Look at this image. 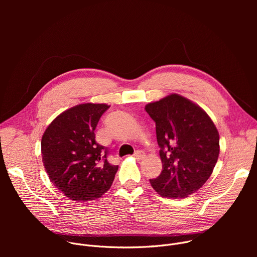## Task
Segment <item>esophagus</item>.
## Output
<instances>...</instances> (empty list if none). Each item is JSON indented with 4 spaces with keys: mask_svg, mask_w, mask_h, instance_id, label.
Listing matches in <instances>:
<instances>
[{
    "mask_svg": "<svg viewBox=\"0 0 257 257\" xmlns=\"http://www.w3.org/2000/svg\"><path fill=\"white\" fill-rule=\"evenodd\" d=\"M134 158H135V159H138V160H142V159L145 158V154H144V152H142V151H137V152H135V154H134Z\"/></svg>",
    "mask_w": 257,
    "mask_h": 257,
    "instance_id": "1",
    "label": "esophagus"
}]
</instances>
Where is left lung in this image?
I'll return each mask as SVG.
<instances>
[{"label":"left lung","mask_w":257,"mask_h":257,"mask_svg":"<svg viewBox=\"0 0 257 257\" xmlns=\"http://www.w3.org/2000/svg\"><path fill=\"white\" fill-rule=\"evenodd\" d=\"M156 122L163 170L150 182L163 197L185 198L210 177L219 154V135L209 116L188 98L172 93L145 105Z\"/></svg>","instance_id":"8db88e82"}]
</instances>
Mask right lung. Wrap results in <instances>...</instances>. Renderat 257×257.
<instances>
[{
	"instance_id": "obj_1",
	"label": "right lung",
	"mask_w": 257,
	"mask_h": 257,
	"mask_svg": "<svg viewBox=\"0 0 257 257\" xmlns=\"http://www.w3.org/2000/svg\"><path fill=\"white\" fill-rule=\"evenodd\" d=\"M109 107L82 103L66 109L46 129L42 156L53 184L74 201L99 198L112 186L118 166L107 161L108 151L95 141V128Z\"/></svg>"
}]
</instances>
